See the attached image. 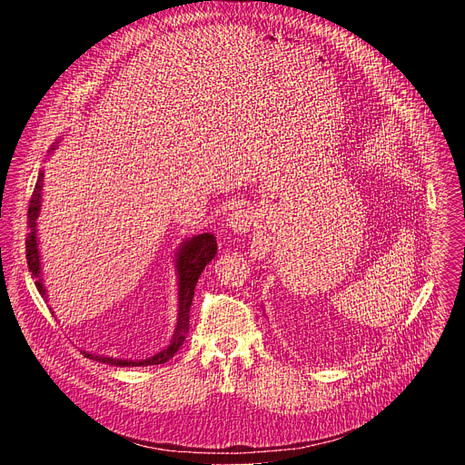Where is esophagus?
<instances>
[{
  "label": "esophagus",
  "mask_w": 465,
  "mask_h": 465,
  "mask_svg": "<svg viewBox=\"0 0 465 465\" xmlns=\"http://www.w3.org/2000/svg\"><path fill=\"white\" fill-rule=\"evenodd\" d=\"M226 226H228L230 232H233V233H237V235H242V233L250 232V228H252V215H250V212H246V210H242V208L235 210V212L228 217Z\"/></svg>",
  "instance_id": "34e87169"
}]
</instances>
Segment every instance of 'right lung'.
Here are the masks:
<instances>
[{
  "label": "right lung",
  "instance_id": "right-lung-1",
  "mask_svg": "<svg viewBox=\"0 0 465 465\" xmlns=\"http://www.w3.org/2000/svg\"><path fill=\"white\" fill-rule=\"evenodd\" d=\"M54 149H58V142L53 143L49 154ZM42 191H44V171L38 173V180H36L31 203H29V212H27L29 233L25 239V250H27L25 253H27V267L35 278V285H36L40 296L47 302V291H45V285L42 280V261H40V248H38V223H36V219L40 217V210H42ZM215 253H217V241L212 233H201V235L187 237L176 248L174 271H176V285H178V312H176L174 333H173L169 344L162 351L154 353L149 359H134V361L97 355L92 351H83L84 357L94 359L103 364H110V366L165 364L180 350V346L185 341V335L189 331V309H191V302L194 296L196 282H198V278H201L203 271L206 269V264L215 257Z\"/></svg>",
  "mask_w": 465,
  "mask_h": 465
}]
</instances>
